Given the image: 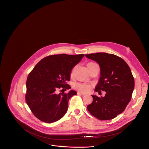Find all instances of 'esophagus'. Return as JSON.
Here are the masks:
<instances>
[{"label": "esophagus", "instance_id": "34e87169", "mask_svg": "<svg viewBox=\"0 0 149 149\" xmlns=\"http://www.w3.org/2000/svg\"><path fill=\"white\" fill-rule=\"evenodd\" d=\"M77 94H78V95H86V94H85V93H82V92H80V91H78V92L77 93Z\"/></svg>", "mask_w": 149, "mask_h": 149}]
</instances>
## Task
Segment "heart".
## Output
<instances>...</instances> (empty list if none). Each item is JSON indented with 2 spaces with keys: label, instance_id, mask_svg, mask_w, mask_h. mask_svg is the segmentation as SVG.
Masks as SVG:
<instances>
[{
  "label": "heart",
  "instance_id": "b5f03b06",
  "mask_svg": "<svg viewBox=\"0 0 149 149\" xmlns=\"http://www.w3.org/2000/svg\"><path fill=\"white\" fill-rule=\"evenodd\" d=\"M93 63V62L88 63V64H87V65L88 64H90V63ZM75 87L78 90H79L81 91H84V92L89 91L90 90V88H91V86H90V85L87 84H85V83H78V84H75Z\"/></svg>",
  "mask_w": 149,
  "mask_h": 149
}]
</instances>
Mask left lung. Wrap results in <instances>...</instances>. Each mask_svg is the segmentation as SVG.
<instances>
[{"mask_svg":"<svg viewBox=\"0 0 149 149\" xmlns=\"http://www.w3.org/2000/svg\"><path fill=\"white\" fill-rule=\"evenodd\" d=\"M100 67V77L95 91H105L104 97L92 95L93 102L87 106L90 113L100 120H111L122 113L130 101L134 88L131 70L124 59L105 52L86 54Z\"/></svg>","mask_w":149,"mask_h":149,"instance_id":"8db88e82","label":"left lung"}]
</instances>
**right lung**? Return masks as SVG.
<instances>
[{
  "label": "right lung",
  "mask_w": 149,
  "mask_h": 149,
  "mask_svg": "<svg viewBox=\"0 0 149 149\" xmlns=\"http://www.w3.org/2000/svg\"><path fill=\"white\" fill-rule=\"evenodd\" d=\"M84 54H58L40 60L28 75L26 81V101L35 116L45 123H51L64 116L69 100L77 93L56 94L62 88H71L67 84L72 69L81 61Z\"/></svg>",
  "instance_id": "right-lung-1"
}]
</instances>
